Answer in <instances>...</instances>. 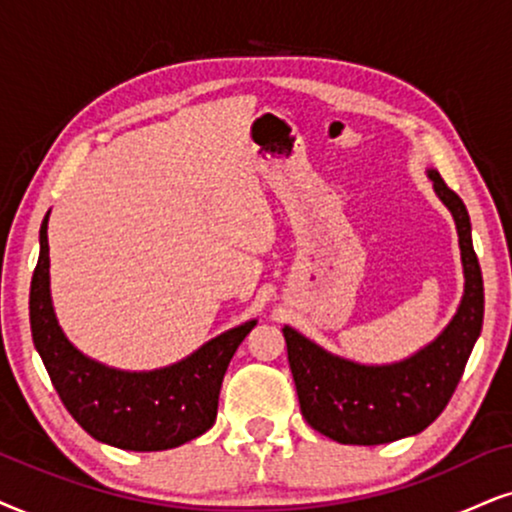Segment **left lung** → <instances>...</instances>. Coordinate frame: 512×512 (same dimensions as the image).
Segmentation results:
<instances>
[{"instance_id":"8db88e82","label":"left lung","mask_w":512,"mask_h":512,"mask_svg":"<svg viewBox=\"0 0 512 512\" xmlns=\"http://www.w3.org/2000/svg\"><path fill=\"white\" fill-rule=\"evenodd\" d=\"M428 177L456 219L465 271L461 307L444 333L399 364L361 366L323 352L293 328H283L302 416L316 432L340 444H387L423 432L449 404L480 338L484 283L468 210L439 172L430 170Z\"/></svg>"}]
</instances>
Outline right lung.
<instances>
[{
    "mask_svg": "<svg viewBox=\"0 0 512 512\" xmlns=\"http://www.w3.org/2000/svg\"><path fill=\"white\" fill-rule=\"evenodd\" d=\"M47 219L30 283L32 342L58 397L84 432L127 451H163L191 442L215 425L231 357L257 321L231 328L189 359L148 373H125L87 359L58 328L49 295Z\"/></svg>",
    "mask_w": 512,
    "mask_h": 512,
    "instance_id": "1",
    "label": "right lung"
}]
</instances>
